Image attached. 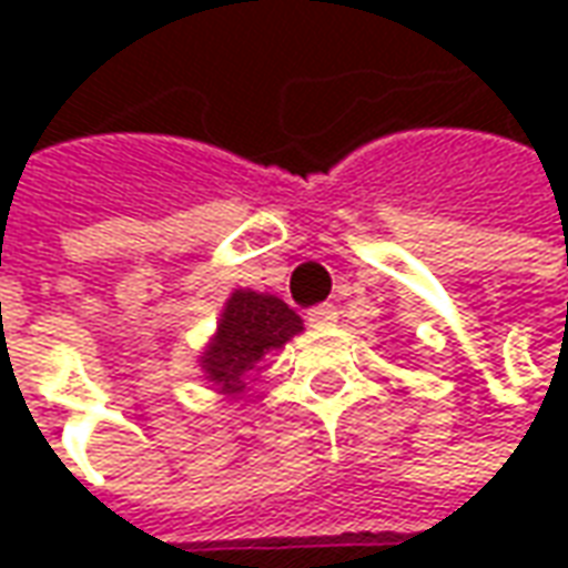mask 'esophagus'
I'll return each mask as SVG.
<instances>
[{
  "label": "esophagus",
  "instance_id": "34e87169",
  "mask_svg": "<svg viewBox=\"0 0 568 568\" xmlns=\"http://www.w3.org/2000/svg\"><path fill=\"white\" fill-rule=\"evenodd\" d=\"M337 322V310L332 304H316L307 310V325L310 328H328Z\"/></svg>",
  "mask_w": 568,
  "mask_h": 568
}]
</instances>
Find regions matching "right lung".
<instances>
[{"label":"right lung","instance_id":"1","mask_svg":"<svg viewBox=\"0 0 568 568\" xmlns=\"http://www.w3.org/2000/svg\"><path fill=\"white\" fill-rule=\"evenodd\" d=\"M301 328V316L280 297L240 288L224 304L219 332L212 337L210 349L200 356V368L206 371L212 383L222 386V393H243V377L248 371L258 368L261 358L292 341Z\"/></svg>","mask_w":568,"mask_h":568}]
</instances>
